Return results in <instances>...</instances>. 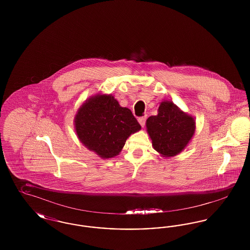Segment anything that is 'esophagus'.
I'll use <instances>...</instances> for the list:
<instances>
[{"label":"esophagus","instance_id":"34e87169","mask_svg":"<svg viewBox=\"0 0 250 250\" xmlns=\"http://www.w3.org/2000/svg\"><path fill=\"white\" fill-rule=\"evenodd\" d=\"M138 121H139L140 125H141L143 127V126L145 125V122H146V115H145V116H143V117H140V118L138 119Z\"/></svg>","mask_w":250,"mask_h":250}]
</instances>
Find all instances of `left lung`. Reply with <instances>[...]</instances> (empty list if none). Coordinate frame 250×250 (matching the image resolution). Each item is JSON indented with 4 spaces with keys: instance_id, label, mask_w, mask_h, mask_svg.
Segmentation results:
<instances>
[{
    "instance_id": "left-lung-1",
    "label": "left lung",
    "mask_w": 250,
    "mask_h": 250,
    "mask_svg": "<svg viewBox=\"0 0 250 250\" xmlns=\"http://www.w3.org/2000/svg\"><path fill=\"white\" fill-rule=\"evenodd\" d=\"M157 112L146 121L154 149L165 157L178 155L195 133V120L171 101L161 102Z\"/></svg>"
}]
</instances>
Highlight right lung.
<instances>
[{
	"instance_id": "1",
	"label": "right lung",
	"mask_w": 250,
	"mask_h": 250,
	"mask_svg": "<svg viewBox=\"0 0 250 250\" xmlns=\"http://www.w3.org/2000/svg\"><path fill=\"white\" fill-rule=\"evenodd\" d=\"M141 128L130 109L121 107L111 95L91 96L75 116L81 143L106 159L119 155L127 138Z\"/></svg>"
}]
</instances>
